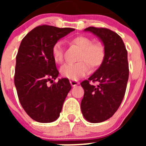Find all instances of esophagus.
I'll return each mask as SVG.
<instances>
[{"mask_svg": "<svg viewBox=\"0 0 146 146\" xmlns=\"http://www.w3.org/2000/svg\"><path fill=\"white\" fill-rule=\"evenodd\" d=\"M70 83L72 86H76L79 84V82L77 80H70Z\"/></svg>", "mask_w": 146, "mask_h": 146, "instance_id": "obj_1", "label": "esophagus"}]
</instances>
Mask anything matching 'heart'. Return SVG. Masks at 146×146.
<instances>
[{
  "label": "heart",
  "mask_w": 146,
  "mask_h": 146,
  "mask_svg": "<svg viewBox=\"0 0 146 146\" xmlns=\"http://www.w3.org/2000/svg\"><path fill=\"white\" fill-rule=\"evenodd\" d=\"M72 44L80 49L77 60L74 64H67L60 68L63 77L72 80H77L88 72L89 66L96 69L102 64L105 58V47L100 42H94L90 37L78 36L70 40ZM52 57L56 64H61L64 60V47L60 41L55 42L52 47Z\"/></svg>",
  "instance_id": "heart-1"
}]
</instances>
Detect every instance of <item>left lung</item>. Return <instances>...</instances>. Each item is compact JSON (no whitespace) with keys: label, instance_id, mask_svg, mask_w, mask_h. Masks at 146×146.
Masks as SVG:
<instances>
[{"label":"left lung","instance_id":"1","mask_svg":"<svg viewBox=\"0 0 146 146\" xmlns=\"http://www.w3.org/2000/svg\"><path fill=\"white\" fill-rule=\"evenodd\" d=\"M84 31L97 36L105 47L102 64L80 83L84 89L82 115L91 123H100L113 116L124 97L129 73L127 50L121 37L111 30L88 27ZM95 82L97 86L90 83Z\"/></svg>","mask_w":146,"mask_h":146}]
</instances>
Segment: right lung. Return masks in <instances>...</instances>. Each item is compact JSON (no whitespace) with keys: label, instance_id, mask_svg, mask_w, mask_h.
Segmentation results:
<instances>
[{"label":"right lung","instance_id":"1","mask_svg":"<svg viewBox=\"0 0 146 146\" xmlns=\"http://www.w3.org/2000/svg\"><path fill=\"white\" fill-rule=\"evenodd\" d=\"M74 31L42 25L36 27L22 40L16 56L15 85L19 101L33 120L50 123L60 115L63 104L72 88L69 80L58 77L52 57V45Z\"/></svg>","mask_w":146,"mask_h":146}]
</instances>
